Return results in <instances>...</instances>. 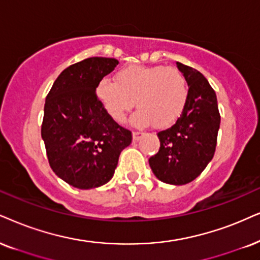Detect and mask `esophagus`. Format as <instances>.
<instances>
[{"label":"esophagus","instance_id":"obj_1","mask_svg":"<svg viewBox=\"0 0 260 260\" xmlns=\"http://www.w3.org/2000/svg\"><path fill=\"white\" fill-rule=\"evenodd\" d=\"M143 136H144V133L140 132V131H134V132H133V140L138 141Z\"/></svg>","mask_w":260,"mask_h":260}]
</instances>
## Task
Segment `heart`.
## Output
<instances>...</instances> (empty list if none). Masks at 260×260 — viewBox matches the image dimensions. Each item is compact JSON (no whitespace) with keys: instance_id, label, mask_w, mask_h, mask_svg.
<instances>
[{"instance_id":"obj_1","label":"heart","mask_w":260,"mask_h":260,"mask_svg":"<svg viewBox=\"0 0 260 260\" xmlns=\"http://www.w3.org/2000/svg\"><path fill=\"white\" fill-rule=\"evenodd\" d=\"M97 97L111 119L123 122L134 103L139 108L133 115L137 126L170 127L181 116L188 100L186 75L177 67L132 64L115 74V83L102 79Z\"/></svg>"}]
</instances>
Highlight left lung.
I'll use <instances>...</instances> for the list:
<instances>
[{
  "instance_id": "left-lung-1",
  "label": "left lung",
  "mask_w": 260,
  "mask_h": 260,
  "mask_svg": "<svg viewBox=\"0 0 260 260\" xmlns=\"http://www.w3.org/2000/svg\"><path fill=\"white\" fill-rule=\"evenodd\" d=\"M176 64L186 75L188 100L175 123L157 133L160 147L149 163L160 181L186 185L199 176L212 159L221 115L217 97L206 78L189 66Z\"/></svg>"
}]
</instances>
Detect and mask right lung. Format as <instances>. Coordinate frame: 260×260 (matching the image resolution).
<instances>
[{
  "mask_svg": "<svg viewBox=\"0 0 260 260\" xmlns=\"http://www.w3.org/2000/svg\"><path fill=\"white\" fill-rule=\"evenodd\" d=\"M119 61L88 57L61 72L44 104L42 138L52 172L80 189L107 183L132 132L111 119L96 88Z\"/></svg>",
  "mask_w": 260,
  "mask_h": 260,
  "instance_id": "1",
  "label": "right lung"
}]
</instances>
